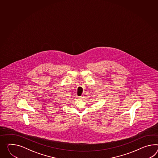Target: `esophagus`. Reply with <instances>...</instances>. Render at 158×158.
<instances>
[{
  "label": "esophagus",
  "instance_id": "obj_1",
  "mask_svg": "<svg viewBox=\"0 0 158 158\" xmlns=\"http://www.w3.org/2000/svg\"><path fill=\"white\" fill-rule=\"evenodd\" d=\"M83 96H79V99H83Z\"/></svg>",
  "mask_w": 158,
  "mask_h": 158
}]
</instances>
